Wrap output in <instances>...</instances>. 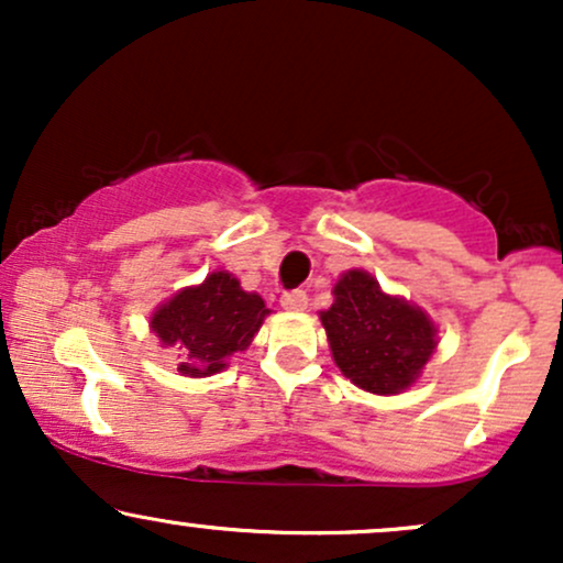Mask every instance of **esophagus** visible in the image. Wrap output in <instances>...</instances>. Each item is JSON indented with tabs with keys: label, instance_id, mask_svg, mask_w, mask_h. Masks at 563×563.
Masks as SVG:
<instances>
[{
	"label": "esophagus",
	"instance_id": "1",
	"mask_svg": "<svg viewBox=\"0 0 563 563\" xmlns=\"http://www.w3.org/2000/svg\"><path fill=\"white\" fill-rule=\"evenodd\" d=\"M280 303L288 312H301V309H307V294L303 290H288V294H283Z\"/></svg>",
	"mask_w": 563,
	"mask_h": 563
}]
</instances>
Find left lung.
Listing matches in <instances>:
<instances>
[{"label": "left lung", "mask_w": 563, "mask_h": 563, "mask_svg": "<svg viewBox=\"0 0 563 563\" xmlns=\"http://www.w3.org/2000/svg\"><path fill=\"white\" fill-rule=\"evenodd\" d=\"M320 322L341 373L384 397L410 389L437 349L434 320L416 303L384 294L363 269L339 277Z\"/></svg>", "instance_id": "left-lung-1"}]
</instances>
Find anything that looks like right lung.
<instances>
[{
  "label": "right lung",
  "mask_w": 563,
  "mask_h": 563,
  "mask_svg": "<svg viewBox=\"0 0 563 563\" xmlns=\"http://www.w3.org/2000/svg\"><path fill=\"white\" fill-rule=\"evenodd\" d=\"M267 314L262 296L243 290L241 280L222 269L161 303L151 331L161 344L177 349L183 376L206 378L224 371L232 354L249 349Z\"/></svg>",
  "instance_id": "obj_1"
}]
</instances>
